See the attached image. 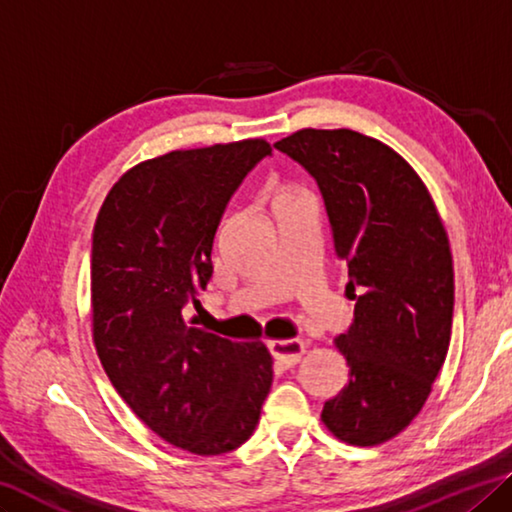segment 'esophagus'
<instances>
[{
	"label": "esophagus",
	"instance_id": "1",
	"mask_svg": "<svg viewBox=\"0 0 512 512\" xmlns=\"http://www.w3.org/2000/svg\"><path fill=\"white\" fill-rule=\"evenodd\" d=\"M269 348L280 367H294L303 358L307 344L300 339H275V342H269Z\"/></svg>",
	"mask_w": 512,
	"mask_h": 512
}]
</instances>
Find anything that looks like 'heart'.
Returning <instances> with one entry per match:
<instances>
[{
	"instance_id": "b5f03b06",
	"label": "heart",
	"mask_w": 512,
	"mask_h": 512,
	"mask_svg": "<svg viewBox=\"0 0 512 512\" xmlns=\"http://www.w3.org/2000/svg\"><path fill=\"white\" fill-rule=\"evenodd\" d=\"M303 196H310V191L303 189L300 184L294 182H285V180H273L271 182V200H273V209L287 205L291 200H298Z\"/></svg>"
}]
</instances>
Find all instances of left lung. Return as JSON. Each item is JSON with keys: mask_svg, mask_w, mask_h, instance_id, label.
Returning <instances> with one entry per match:
<instances>
[{"mask_svg": "<svg viewBox=\"0 0 512 512\" xmlns=\"http://www.w3.org/2000/svg\"><path fill=\"white\" fill-rule=\"evenodd\" d=\"M275 148L319 184L355 300L351 328L335 339L348 383L323 405L321 421L346 444H383L424 408L449 351V237L415 168L378 139L298 129Z\"/></svg>", "mask_w": 512, "mask_h": 512, "instance_id": "8db88e82", "label": "left lung"}]
</instances>
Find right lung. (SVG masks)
<instances>
[{"mask_svg": "<svg viewBox=\"0 0 512 512\" xmlns=\"http://www.w3.org/2000/svg\"><path fill=\"white\" fill-rule=\"evenodd\" d=\"M266 154L264 139H246L141 161L113 184L93 227L97 358L152 433L196 456L246 442L273 383L262 342H230L189 319L212 278L227 202Z\"/></svg>", "mask_w": 512, "mask_h": 512, "instance_id": "1", "label": "right lung"}]
</instances>
